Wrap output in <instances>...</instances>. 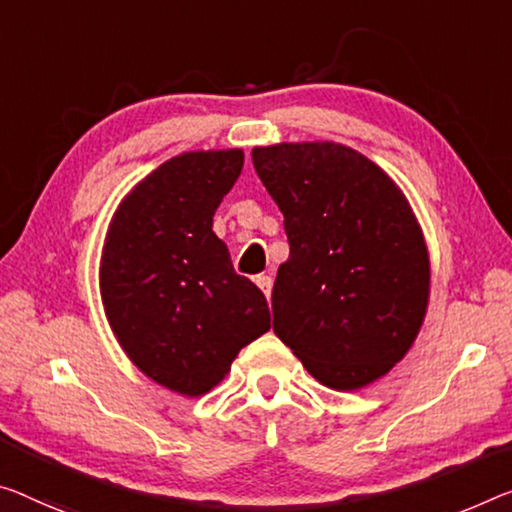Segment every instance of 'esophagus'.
<instances>
[{
    "mask_svg": "<svg viewBox=\"0 0 512 512\" xmlns=\"http://www.w3.org/2000/svg\"><path fill=\"white\" fill-rule=\"evenodd\" d=\"M272 283H274L272 277H267V274H258V277H256V286L263 290L265 297L272 295Z\"/></svg>",
    "mask_w": 512,
    "mask_h": 512,
    "instance_id": "obj_1",
    "label": "esophagus"
}]
</instances>
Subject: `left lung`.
I'll return each mask as SVG.
<instances>
[{"mask_svg": "<svg viewBox=\"0 0 512 512\" xmlns=\"http://www.w3.org/2000/svg\"><path fill=\"white\" fill-rule=\"evenodd\" d=\"M290 256L272 290L274 334L318 382L355 391L412 348L430 297L423 231L400 187L336 141L256 146Z\"/></svg>", "mask_w": 512, "mask_h": 512, "instance_id": "left-lung-1", "label": "left lung"}]
</instances>
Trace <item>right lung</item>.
<instances>
[{"instance_id":"add662e5","label":"right lung","mask_w":512,"mask_h":512,"mask_svg":"<svg viewBox=\"0 0 512 512\" xmlns=\"http://www.w3.org/2000/svg\"><path fill=\"white\" fill-rule=\"evenodd\" d=\"M245 153L190 151L132 187L109 222L100 295L109 327L141 373L180 396H203L238 352L270 329L265 295L235 274L212 215Z\"/></svg>"}]
</instances>
